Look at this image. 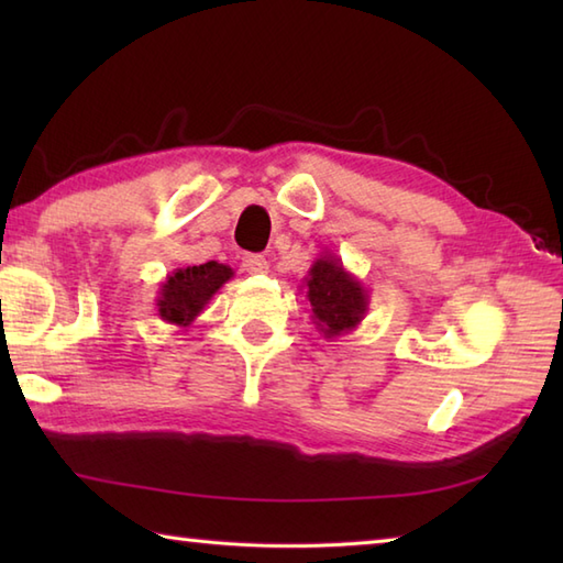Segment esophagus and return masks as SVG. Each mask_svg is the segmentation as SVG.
Returning a JSON list of instances; mask_svg holds the SVG:
<instances>
[{"label": "esophagus", "mask_w": 563, "mask_h": 563, "mask_svg": "<svg viewBox=\"0 0 563 563\" xmlns=\"http://www.w3.org/2000/svg\"><path fill=\"white\" fill-rule=\"evenodd\" d=\"M242 268L246 273H268V261L258 254H244L242 256Z\"/></svg>", "instance_id": "1"}]
</instances>
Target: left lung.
<instances>
[{
    "label": "left lung",
    "instance_id": "1",
    "mask_svg": "<svg viewBox=\"0 0 563 563\" xmlns=\"http://www.w3.org/2000/svg\"><path fill=\"white\" fill-rule=\"evenodd\" d=\"M307 300L312 305V324L324 339H339L361 327L367 314L369 292L343 261L324 251L302 278Z\"/></svg>",
    "mask_w": 563,
    "mask_h": 563
}]
</instances>
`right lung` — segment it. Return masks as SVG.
Returning <instances> with one entry per match:
<instances>
[{"label":"right lung","mask_w":563,"mask_h":563,"mask_svg":"<svg viewBox=\"0 0 563 563\" xmlns=\"http://www.w3.org/2000/svg\"><path fill=\"white\" fill-rule=\"evenodd\" d=\"M234 278V271L224 263L208 261L200 266L176 268L166 275L157 292V314L166 324L188 329L202 309L208 307L227 280Z\"/></svg>","instance_id":"obj_1"}]
</instances>
